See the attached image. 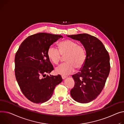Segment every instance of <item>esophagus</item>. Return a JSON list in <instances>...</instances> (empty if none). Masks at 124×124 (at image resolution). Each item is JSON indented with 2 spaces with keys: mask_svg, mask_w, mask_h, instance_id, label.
<instances>
[{
  "mask_svg": "<svg viewBox=\"0 0 124 124\" xmlns=\"http://www.w3.org/2000/svg\"><path fill=\"white\" fill-rule=\"evenodd\" d=\"M67 78V76H62V78L63 80H64L65 79Z\"/></svg>",
  "mask_w": 124,
  "mask_h": 124,
  "instance_id": "34e87169",
  "label": "esophagus"
}]
</instances>
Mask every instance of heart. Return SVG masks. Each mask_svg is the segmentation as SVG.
Instances as JSON below:
<instances>
[{
  "label": "heart",
  "mask_w": 124,
  "mask_h": 124,
  "mask_svg": "<svg viewBox=\"0 0 124 124\" xmlns=\"http://www.w3.org/2000/svg\"><path fill=\"white\" fill-rule=\"evenodd\" d=\"M58 50L53 46L48 48L47 55L49 60L57 64L61 59V55H66V63L61 64L55 68V72L62 76H66L72 73L76 67L81 68L86 60V52L85 48L75 41L65 40L58 44Z\"/></svg>",
  "instance_id": "heart-1"
}]
</instances>
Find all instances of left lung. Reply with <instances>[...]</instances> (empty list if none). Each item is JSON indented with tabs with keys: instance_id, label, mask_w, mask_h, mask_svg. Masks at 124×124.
<instances>
[{
	"instance_id": "8db88e82",
	"label": "left lung",
	"mask_w": 124,
	"mask_h": 124,
	"mask_svg": "<svg viewBox=\"0 0 124 124\" xmlns=\"http://www.w3.org/2000/svg\"><path fill=\"white\" fill-rule=\"evenodd\" d=\"M79 41L86 52V60L80 72L72 77L75 85L70 91L73 99L80 103L95 100L102 92L110 70V56L101 41L83 33L67 35Z\"/></svg>"
}]
</instances>
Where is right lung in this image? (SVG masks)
Here are the masks:
<instances>
[{
    "mask_svg": "<svg viewBox=\"0 0 124 124\" xmlns=\"http://www.w3.org/2000/svg\"><path fill=\"white\" fill-rule=\"evenodd\" d=\"M62 35L39 33L25 39L15 56V74L22 93L30 101H47L62 81L60 75L46 76L54 68L47 55L48 48Z\"/></svg>",
    "mask_w": 124,
    "mask_h": 124,
    "instance_id": "1",
    "label": "right lung"
}]
</instances>
